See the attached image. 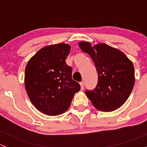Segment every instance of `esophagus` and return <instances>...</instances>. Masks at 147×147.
Segmentation results:
<instances>
[{"label":"esophagus","instance_id":"1","mask_svg":"<svg viewBox=\"0 0 147 147\" xmlns=\"http://www.w3.org/2000/svg\"><path fill=\"white\" fill-rule=\"evenodd\" d=\"M80 84L81 90H84V82H81L80 83Z\"/></svg>","mask_w":147,"mask_h":147}]
</instances>
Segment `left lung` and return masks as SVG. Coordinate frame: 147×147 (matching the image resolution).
Instances as JSON below:
<instances>
[{
    "label": "left lung",
    "mask_w": 147,
    "mask_h": 147,
    "mask_svg": "<svg viewBox=\"0 0 147 147\" xmlns=\"http://www.w3.org/2000/svg\"><path fill=\"white\" fill-rule=\"evenodd\" d=\"M84 53L91 57L98 74V83L92 91L85 92L97 109L112 112L128 99L134 87L135 76L132 62L118 49L105 43L92 47L88 42H80Z\"/></svg>",
    "instance_id": "obj_1"
}]
</instances>
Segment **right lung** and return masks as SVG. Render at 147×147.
Wrapping results in <instances>:
<instances>
[{
  "label": "right lung",
  "mask_w": 147,
  "mask_h": 147,
  "mask_svg": "<svg viewBox=\"0 0 147 147\" xmlns=\"http://www.w3.org/2000/svg\"><path fill=\"white\" fill-rule=\"evenodd\" d=\"M70 45L43 47L29 60L25 70V85L30 100L38 110L49 116L63 114L80 90L72 79V67L65 63Z\"/></svg>",
  "instance_id": "1"
}]
</instances>
